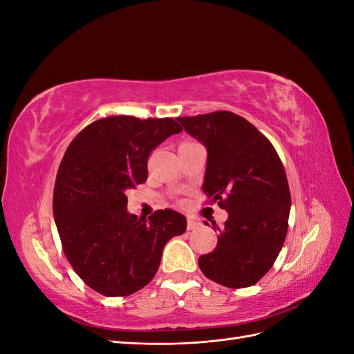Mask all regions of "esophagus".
Listing matches in <instances>:
<instances>
[{
  "mask_svg": "<svg viewBox=\"0 0 354 354\" xmlns=\"http://www.w3.org/2000/svg\"><path fill=\"white\" fill-rule=\"evenodd\" d=\"M201 226V223L194 220V218H187V230H195Z\"/></svg>",
  "mask_w": 354,
  "mask_h": 354,
  "instance_id": "34e87169",
  "label": "esophagus"
}]
</instances>
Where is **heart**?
Segmentation results:
<instances>
[{
    "label": "heart",
    "instance_id": "obj_1",
    "mask_svg": "<svg viewBox=\"0 0 354 354\" xmlns=\"http://www.w3.org/2000/svg\"><path fill=\"white\" fill-rule=\"evenodd\" d=\"M190 143H195V142H183V143H180V146H185V145H190Z\"/></svg>",
    "mask_w": 354,
    "mask_h": 354
}]
</instances>
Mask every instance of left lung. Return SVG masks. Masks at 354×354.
I'll return each mask as SVG.
<instances>
[{"mask_svg": "<svg viewBox=\"0 0 354 354\" xmlns=\"http://www.w3.org/2000/svg\"><path fill=\"white\" fill-rule=\"evenodd\" d=\"M177 120L207 147L203 190L229 214L216 248L199 257V269L223 286H252L272 269L286 238L291 192L282 160L269 138L233 112Z\"/></svg>", "mask_w": 354, "mask_h": 354, "instance_id": "8db88e82", "label": "left lung"}]
</instances>
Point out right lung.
Segmentation results:
<instances>
[{
  "label": "right lung",
  "instance_id": "right-lung-1",
  "mask_svg": "<svg viewBox=\"0 0 354 354\" xmlns=\"http://www.w3.org/2000/svg\"><path fill=\"white\" fill-rule=\"evenodd\" d=\"M183 128L173 118L112 115L71 142L53 192L62 248L85 285L104 297H127L153 279L165 243L186 232V217L158 209L127 211V192L147 178L153 149Z\"/></svg>",
  "mask_w": 354,
  "mask_h": 354
}]
</instances>
